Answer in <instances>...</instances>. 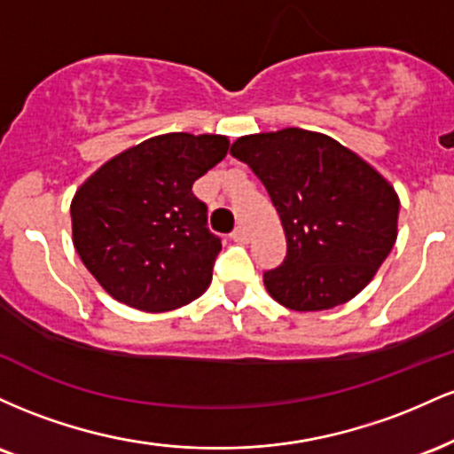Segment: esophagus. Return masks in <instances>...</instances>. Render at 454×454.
<instances>
[{"label": "esophagus", "mask_w": 454, "mask_h": 454, "mask_svg": "<svg viewBox=\"0 0 454 454\" xmlns=\"http://www.w3.org/2000/svg\"><path fill=\"white\" fill-rule=\"evenodd\" d=\"M231 239H232V241H237V243H245V241H247V231H245V228H241V226H237L232 231Z\"/></svg>", "instance_id": "esophagus-1"}]
</instances>
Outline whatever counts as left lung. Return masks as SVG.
Returning a JSON list of instances; mask_svg holds the SVG:
<instances>
[{
    "mask_svg": "<svg viewBox=\"0 0 454 454\" xmlns=\"http://www.w3.org/2000/svg\"><path fill=\"white\" fill-rule=\"evenodd\" d=\"M231 153L267 187L286 258L264 288L293 311L354 299L397 241L399 196L367 160L322 132L284 128L237 138Z\"/></svg>",
    "mask_w": 454,
    "mask_h": 454,
    "instance_id": "obj_1",
    "label": "left lung"
}]
</instances>
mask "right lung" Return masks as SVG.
Instances as JSON below:
<instances>
[{
	"instance_id": "1",
	"label": "right lung",
	"mask_w": 454,
	"mask_h": 454,
	"mask_svg": "<svg viewBox=\"0 0 454 454\" xmlns=\"http://www.w3.org/2000/svg\"><path fill=\"white\" fill-rule=\"evenodd\" d=\"M228 145L222 134H160L82 181L70 205L72 243L114 301L158 314L209 288L222 243L207 231V207L192 185Z\"/></svg>"
}]
</instances>
